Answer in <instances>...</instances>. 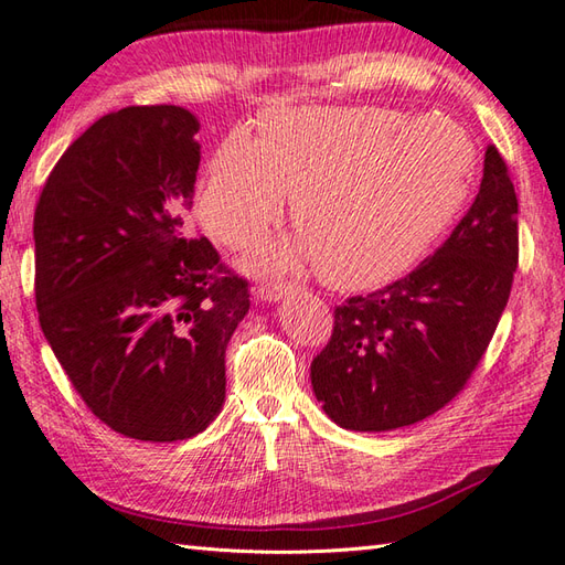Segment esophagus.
I'll use <instances>...</instances> for the list:
<instances>
[{"label": "esophagus", "mask_w": 565, "mask_h": 565, "mask_svg": "<svg viewBox=\"0 0 565 565\" xmlns=\"http://www.w3.org/2000/svg\"><path fill=\"white\" fill-rule=\"evenodd\" d=\"M290 290H292V285L280 282V280H270V282L258 285L256 290H253V295H256L260 302H280V299Z\"/></svg>", "instance_id": "obj_1"}]
</instances>
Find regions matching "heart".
Listing matches in <instances>:
<instances>
[{
	"label": "heart",
	"instance_id": "b5f03b06",
	"mask_svg": "<svg viewBox=\"0 0 565 565\" xmlns=\"http://www.w3.org/2000/svg\"><path fill=\"white\" fill-rule=\"evenodd\" d=\"M260 138L228 134L200 190V216L228 248H250L292 200L299 238L275 266L317 263L337 290H367L407 270L454 222L476 148L444 117L385 107H273Z\"/></svg>",
	"mask_w": 565,
	"mask_h": 565
}]
</instances>
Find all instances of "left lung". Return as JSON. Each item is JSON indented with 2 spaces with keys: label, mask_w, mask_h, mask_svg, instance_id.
<instances>
[{
  "label": "left lung",
  "mask_w": 565,
  "mask_h": 565,
  "mask_svg": "<svg viewBox=\"0 0 565 565\" xmlns=\"http://www.w3.org/2000/svg\"><path fill=\"white\" fill-rule=\"evenodd\" d=\"M516 260V194L488 146L476 202L434 256L333 309L331 339L309 375L329 417L351 431H390L448 405L488 351Z\"/></svg>",
  "instance_id": "8db88e82"
}]
</instances>
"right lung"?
Wrapping results in <instances>:
<instances>
[{
  "label": "right lung",
  "mask_w": 565,
  "mask_h": 565,
  "mask_svg": "<svg viewBox=\"0 0 565 565\" xmlns=\"http://www.w3.org/2000/svg\"><path fill=\"white\" fill-rule=\"evenodd\" d=\"M200 121L124 107L73 141L33 214L45 341L99 422L138 441L204 431L226 397V343L248 280L188 238Z\"/></svg>",
  "instance_id": "right-lung-1"
}]
</instances>
